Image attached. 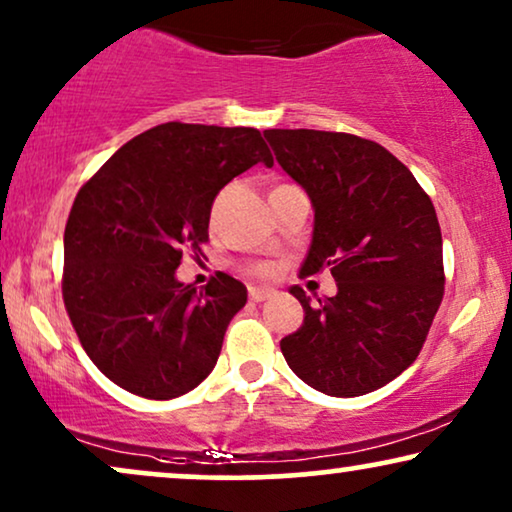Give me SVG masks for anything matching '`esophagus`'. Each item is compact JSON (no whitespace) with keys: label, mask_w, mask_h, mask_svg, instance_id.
<instances>
[{"label":"esophagus","mask_w":512,"mask_h":512,"mask_svg":"<svg viewBox=\"0 0 512 512\" xmlns=\"http://www.w3.org/2000/svg\"><path fill=\"white\" fill-rule=\"evenodd\" d=\"M271 293H274L271 288H260V286H250L248 288V295H250L252 302H264L267 297H271Z\"/></svg>","instance_id":"obj_1"}]
</instances>
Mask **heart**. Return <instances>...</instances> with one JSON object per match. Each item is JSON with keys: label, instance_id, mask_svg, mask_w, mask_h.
<instances>
[{"label": "heart", "instance_id": "b5f03b06", "mask_svg": "<svg viewBox=\"0 0 512 512\" xmlns=\"http://www.w3.org/2000/svg\"><path fill=\"white\" fill-rule=\"evenodd\" d=\"M252 274L267 276L269 274V267H267V264H255V267H252Z\"/></svg>", "mask_w": 512, "mask_h": 512}]
</instances>
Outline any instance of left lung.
I'll return each mask as SVG.
<instances>
[{
  "mask_svg": "<svg viewBox=\"0 0 512 512\" xmlns=\"http://www.w3.org/2000/svg\"><path fill=\"white\" fill-rule=\"evenodd\" d=\"M278 165L307 191L314 234L300 274L331 269L338 293L312 304L281 340L297 378L331 397H359L404 373L444 297L435 205L409 167L371 139L267 129Z\"/></svg>",
  "mask_w": 512,
  "mask_h": 512,
  "instance_id": "left-lung-1",
  "label": "left lung"
}]
</instances>
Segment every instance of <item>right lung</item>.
I'll return each mask as SVG.
<instances>
[{
    "label": "right lung",
    "instance_id": "obj_1",
    "mask_svg": "<svg viewBox=\"0 0 512 512\" xmlns=\"http://www.w3.org/2000/svg\"><path fill=\"white\" fill-rule=\"evenodd\" d=\"M274 165L260 129L165 122L127 141L77 191L63 234V302L87 357L122 390L172 399L208 378L248 302L217 271L196 290L174 271L208 243L217 193Z\"/></svg>",
    "mask_w": 512,
    "mask_h": 512
}]
</instances>
